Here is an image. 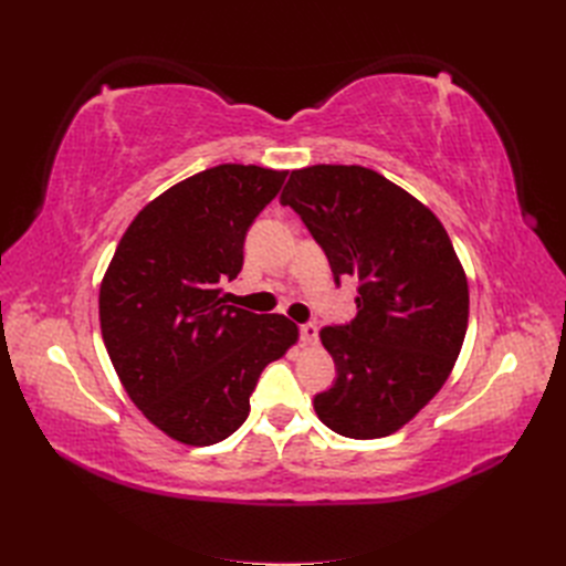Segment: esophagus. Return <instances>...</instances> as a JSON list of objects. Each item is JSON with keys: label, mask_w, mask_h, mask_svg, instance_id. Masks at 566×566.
<instances>
[{"label": "esophagus", "mask_w": 566, "mask_h": 566, "mask_svg": "<svg viewBox=\"0 0 566 566\" xmlns=\"http://www.w3.org/2000/svg\"><path fill=\"white\" fill-rule=\"evenodd\" d=\"M300 337H302L304 345H316V342H318L316 323H302L300 325Z\"/></svg>", "instance_id": "esophagus-1"}]
</instances>
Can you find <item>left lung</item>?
Segmentation results:
<instances>
[{
  "label": "left lung",
  "mask_w": 566,
  "mask_h": 566,
  "mask_svg": "<svg viewBox=\"0 0 566 566\" xmlns=\"http://www.w3.org/2000/svg\"><path fill=\"white\" fill-rule=\"evenodd\" d=\"M293 208L339 279H356V316L325 325L337 378L314 397L325 427L380 439L413 420L451 375L468 331L470 293L451 238L420 200L361 165L290 175Z\"/></svg>",
  "instance_id": "obj_1"
}]
</instances>
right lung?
I'll list each match as a JSON object with an SVG mask.
<instances>
[{
    "instance_id": "right-lung-1",
    "label": "right lung",
    "mask_w": 566,
    "mask_h": 566,
    "mask_svg": "<svg viewBox=\"0 0 566 566\" xmlns=\"http://www.w3.org/2000/svg\"><path fill=\"white\" fill-rule=\"evenodd\" d=\"M287 172L217 165L134 217L101 283L98 318L119 382L142 413L188 447L231 437L262 370L297 342L281 314L227 304L248 229Z\"/></svg>"
}]
</instances>
